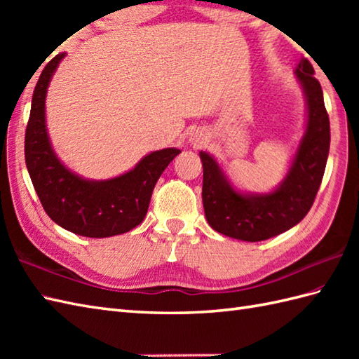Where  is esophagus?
<instances>
[{"label":"esophagus","mask_w":359,"mask_h":359,"mask_svg":"<svg viewBox=\"0 0 359 359\" xmlns=\"http://www.w3.org/2000/svg\"><path fill=\"white\" fill-rule=\"evenodd\" d=\"M194 142H196V143H199V144H202V143L207 142V139H205V137H202V134H201V135H196V137H194Z\"/></svg>","instance_id":"1"}]
</instances>
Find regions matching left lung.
I'll return each instance as SVG.
<instances>
[{
    "label": "left lung",
    "mask_w": 359,
    "mask_h": 359,
    "mask_svg": "<svg viewBox=\"0 0 359 359\" xmlns=\"http://www.w3.org/2000/svg\"><path fill=\"white\" fill-rule=\"evenodd\" d=\"M307 103V126L280 185L266 194L236 191L216 158L201 151L202 202L210 226L228 238L259 242L299 224L315 202L330 148V121L323 89L307 58L296 67Z\"/></svg>",
    "instance_id": "left-lung-1"
}]
</instances>
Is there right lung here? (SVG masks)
Segmentation results:
<instances>
[{
  "mask_svg": "<svg viewBox=\"0 0 359 359\" xmlns=\"http://www.w3.org/2000/svg\"><path fill=\"white\" fill-rule=\"evenodd\" d=\"M66 53L46 65L32 95L25 137L26 166L44 211L65 230L86 238H109L133 230L147 216L157 180L180 149L144 156L134 170L108 180H88L69 171L52 149L46 129V94Z\"/></svg>",
  "mask_w": 359,
  "mask_h": 359,
  "instance_id": "obj_1",
  "label": "right lung"
}]
</instances>
